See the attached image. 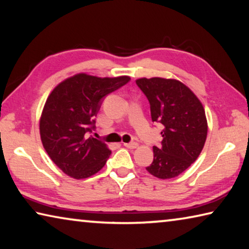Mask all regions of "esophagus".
I'll use <instances>...</instances> for the list:
<instances>
[{
	"mask_svg": "<svg viewBox=\"0 0 249 249\" xmlns=\"http://www.w3.org/2000/svg\"><path fill=\"white\" fill-rule=\"evenodd\" d=\"M124 146L127 147V148L134 149V148H136V147L138 146V144H137V142H125Z\"/></svg>",
	"mask_w": 249,
	"mask_h": 249,
	"instance_id": "esophagus-1",
	"label": "esophagus"
}]
</instances>
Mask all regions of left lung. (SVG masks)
Masks as SVG:
<instances>
[{
  "mask_svg": "<svg viewBox=\"0 0 249 249\" xmlns=\"http://www.w3.org/2000/svg\"><path fill=\"white\" fill-rule=\"evenodd\" d=\"M136 84L149 101L151 120L163 126L161 146H154V160L146 170L159 179L178 177L204 147L208 122L203 105L178 80L142 78Z\"/></svg>",
  "mask_w": 249,
  "mask_h": 249,
  "instance_id": "obj_1",
  "label": "left lung"
}]
</instances>
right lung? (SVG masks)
Here are the masks:
<instances>
[{
  "instance_id": "1",
  "label": "right lung",
  "mask_w": 249,
  "mask_h": 249,
  "mask_svg": "<svg viewBox=\"0 0 249 249\" xmlns=\"http://www.w3.org/2000/svg\"><path fill=\"white\" fill-rule=\"evenodd\" d=\"M130 80L78 73L64 80L46 101L39 121L43 146L57 167L74 179H86L104 167L111 150L89 136L103 99Z\"/></svg>"
}]
</instances>
